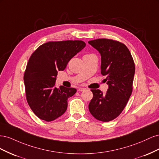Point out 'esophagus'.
Returning a JSON list of instances; mask_svg holds the SVG:
<instances>
[{
  "label": "esophagus",
  "instance_id": "obj_1",
  "mask_svg": "<svg viewBox=\"0 0 159 159\" xmlns=\"http://www.w3.org/2000/svg\"><path fill=\"white\" fill-rule=\"evenodd\" d=\"M85 89V88H78V91H84Z\"/></svg>",
  "mask_w": 159,
  "mask_h": 159
}]
</instances>
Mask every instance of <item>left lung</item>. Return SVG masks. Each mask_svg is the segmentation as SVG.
Here are the masks:
<instances>
[{
    "mask_svg": "<svg viewBox=\"0 0 159 159\" xmlns=\"http://www.w3.org/2000/svg\"><path fill=\"white\" fill-rule=\"evenodd\" d=\"M101 55V73L106 75V93L91 89L93 98L89 104L91 114L101 121L108 122L118 117L126 106L133 90L135 71L134 61L127 46L109 39L88 42Z\"/></svg>",
    "mask_w": 159,
    "mask_h": 159,
    "instance_id": "obj_1",
    "label": "left lung"
}]
</instances>
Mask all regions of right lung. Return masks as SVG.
Returning a JSON list of instances; mask_svg holds the SVG:
<instances>
[{"mask_svg": "<svg viewBox=\"0 0 159 159\" xmlns=\"http://www.w3.org/2000/svg\"><path fill=\"white\" fill-rule=\"evenodd\" d=\"M85 46L81 40L50 42L38 47L30 56L24 75L26 99L40 119L52 121L65 113L68 99L77 90L62 85L57 88L56 76Z\"/></svg>", "mask_w": 159, "mask_h": 159, "instance_id": "1", "label": "right lung"}]
</instances>
